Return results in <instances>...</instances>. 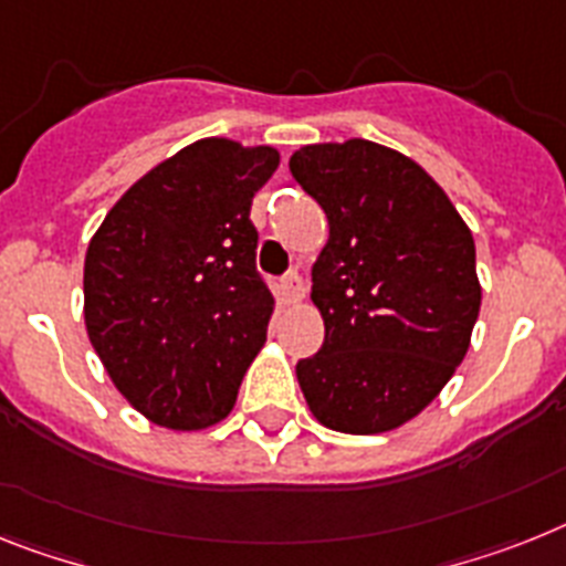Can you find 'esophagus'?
I'll return each instance as SVG.
<instances>
[{
    "instance_id": "esophagus-1",
    "label": "esophagus",
    "mask_w": 566,
    "mask_h": 566,
    "mask_svg": "<svg viewBox=\"0 0 566 566\" xmlns=\"http://www.w3.org/2000/svg\"><path fill=\"white\" fill-rule=\"evenodd\" d=\"M280 297L289 306H297L303 301V280L297 274H289V277L280 280Z\"/></svg>"
}]
</instances>
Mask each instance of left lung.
Listing matches in <instances>:
<instances>
[{
	"label": "left lung",
	"mask_w": 566,
	"mask_h": 566,
	"mask_svg": "<svg viewBox=\"0 0 566 566\" xmlns=\"http://www.w3.org/2000/svg\"><path fill=\"white\" fill-rule=\"evenodd\" d=\"M289 170L329 222L312 265L324 347L297 361L306 405L333 431H394L469 353L483 301L474 237L446 190L385 144H306Z\"/></svg>",
	"instance_id": "8db88e82"
}]
</instances>
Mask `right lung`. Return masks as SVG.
Masks as SVG:
<instances>
[{"instance_id":"obj_1","label":"right lung","mask_w":566,"mask_h":566,"mask_svg":"<svg viewBox=\"0 0 566 566\" xmlns=\"http://www.w3.org/2000/svg\"><path fill=\"white\" fill-rule=\"evenodd\" d=\"M277 165L269 144L193 142L144 172L88 240V340L149 422L202 431L233 410L274 315L249 213Z\"/></svg>"}]
</instances>
